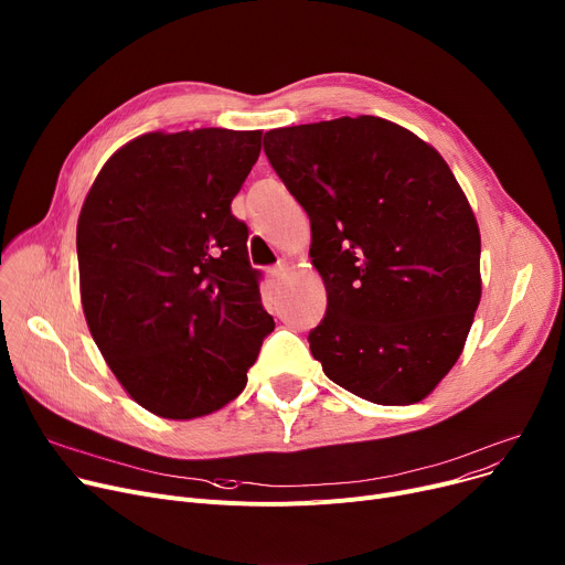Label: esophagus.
<instances>
[{"label":"esophagus","instance_id":"obj_1","mask_svg":"<svg viewBox=\"0 0 565 565\" xmlns=\"http://www.w3.org/2000/svg\"><path fill=\"white\" fill-rule=\"evenodd\" d=\"M267 276H269L271 282H278V280H282L287 276V267H285V264H278V267H271L267 271Z\"/></svg>","mask_w":565,"mask_h":565}]
</instances>
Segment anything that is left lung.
I'll return each instance as SVG.
<instances>
[{
  "label": "left lung",
  "instance_id": "1",
  "mask_svg": "<svg viewBox=\"0 0 565 565\" xmlns=\"http://www.w3.org/2000/svg\"><path fill=\"white\" fill-rule=\"evenodd\" d=\"M310 216L328 308L310 330L323 374L360 399L411 406L466 347L481 301V235L443 154L376 116L264 135Z\"/></svg>",
  "mask_w": 565,
  "mask_h": 565
}]
</instances>
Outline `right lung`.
I'll return each mask as SVG.
<instances>
[{
	"instance_id": "right-lung-1",
	"label": "right lung",
	"mask_w": 565,
	"mask_h": 565,
	"mask_svg": "<svg viewBox=\"0 0 565 565\" xmlns=\"http://www.w3.org/2000/svg\"><path fill=\"white\" fill-rule=\"evenodd\" d=\"M262 131H148L116 150L77 221L90 335L122 390L163 419L205 417L246 387L276 328L230 203Z\"/></svg>"
}]
</instances>
